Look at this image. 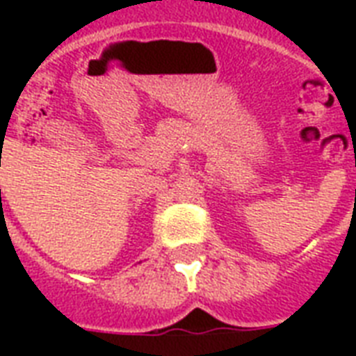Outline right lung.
<instances>
[{
    "mask_svg": "<svg viewBox=\"0 0 356 356\" xmlns=\"http://www.w3.org/2000/svg\"><path fill=\"white\" fill-rule=\"evenodd\" d=\"M0 192H1V190H0Z\"/></svg>",
    "mask_w": 356,
    "mask_h": 356,
    "instance_id": "add662e5",
    "label": "right lung"
}]
</instances>
